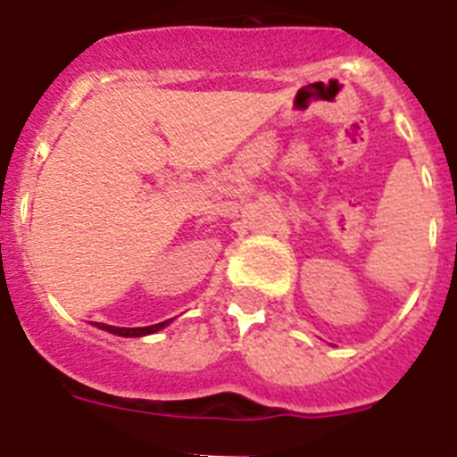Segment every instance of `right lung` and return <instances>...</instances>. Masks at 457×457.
Segmentation results:
<instances>
[{"mask_svg":"<svg viewBox=\"0 0 457 457\" xmlns=\"http://www.w3.org/2000/svg\"><path fill=\"white\" fill-rule=\"evenodd\" d=\"M167 325H169V320L157 322V325H151V327H112V325H104V322H98L100 329H107V332L119 334V337H146V334L160 332V329Z\"/></svg>","mask_w":457,"mask_h":457,"instance_id":"right-lung-1","label":"right lung"}]
</instances>
